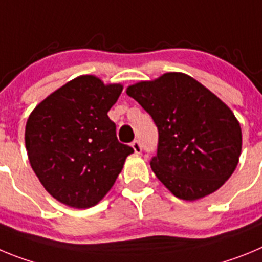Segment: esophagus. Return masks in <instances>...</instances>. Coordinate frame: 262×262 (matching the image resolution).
<instances>
[{
  "mask_svg": "<svg viewBox=\"0 0 262 262\" xmlns=\"http://www.w3.org/2000/svg\"><path fill=\"white\" fill-rule=\"evenodd\" d=\"M131 147L134 148L135 154H140V152H142V144H140L139 140H134V142L131 143Z\"/></svg>",
  "mask_w": 262,
  "mask_h": 262,
  "instance_id": "34e87169",
  "label": "esophagus"
}]
</instances>
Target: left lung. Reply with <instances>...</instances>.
Returning <instances> with one entry per match:
<instances>
[{
  "instance_id": "obj_1",
  "label": "left lung",
  "mask_w": 262,
  "mask_h": 262,
  "mask_svg": "<svg viewBox=\"0 0 262 262\" xmlns=\"http://www.w3.org/2000/svg\"><path fill=\"white\" fill-rule=\"evenodd\" d=\"M159 131L151 168L176 196L200 200L231 177L242 152V129L228 106L184 73H165L127 88Z\"/></svg>"
}]
</instances>
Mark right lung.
Instances as JSON below:
<instances>
[{"label": "right lung", "instance_id": "right-lung-1", "mask_svg": "<svg viewBox=\"0 0 262 262\" xmlns=\"http://www.w3.org/2000/svg\"><path fill=\"white\" fill-rule=\"evenodd\" d=\"M122 85L81 76L39 103L26 124L30 164L46 190L76 209L97 205L134 149L119 143L107 111Z\"/></svg>", "mask_w": 262, "mask_h": 262}]
</instances>
